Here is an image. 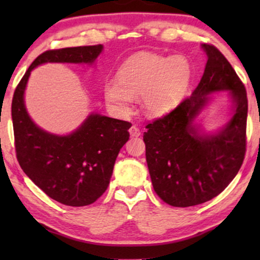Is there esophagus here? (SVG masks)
Segmentation results:
<instances>
[{"label": "esophagus", "mask_w": 260, "mask_h": 260, "mask_svg": "<svg viewBox=\"0 0 260 260\" xmlns=\"http://www.w3.org/2000/svg\"><path fill=\"white\" fill-rule=\"evenodd\" d=\"M129 133H130V135L133 137H138V136H141V130L138 129V127L136 126V125H133L129 129Z\"/></svg>", "instance_id": "obj_1"}]
</instances>
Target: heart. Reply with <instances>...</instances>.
Masks as SVG:
<instances>
[{"label": "heart", "instance_id": "heart-1", "mask_svg": "<svg viewBox=\"0 0 260 260\" xmlns=\"http://www.w3.org/2000/svg\"><path fill=\"white\" fill-rule=\"evenodd\" d=\"M190 79L191 65L184 56L141 53L120 67L118 80L105 81L104 93L119 113L129 111L133 97L141 95L142 110L148 116H162L181 101Z\"/></svg>", "mask_w": 260, "mask_h": 260}]
</instances>
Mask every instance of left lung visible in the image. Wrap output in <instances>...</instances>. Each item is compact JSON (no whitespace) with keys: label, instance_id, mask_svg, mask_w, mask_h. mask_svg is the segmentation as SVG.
Returning <instances> with one entry per match:
<instances>
[{"label":"left lung","instance_id":"8db88e82","mask_svg":"<svg viewBox=\"0 0 260 260\" xmlns=\"http://www.w3.org/2000/svg\"><path fill=\"white\" fill-rule=\"evenodd\" d=\"M208 56L200 83L188 98L143 135L145 157L156 194L174 207L204 204L219 195L239 172L246 152L247 93L243 81L221 52L204 44ZM231 90L235 113L218 134L201 137L192 125L216 90Z\"/></svg>","mask_w":260,"mask_h":260}]
</instances>
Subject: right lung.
Segmentation results:
<instances>
[{
  "label": "right lung",
  "instance_id": "add662e5",
  "mask_svg": "<svg viewBox=\"0 0 260 260\" xmlns=\"http://www.w3.org/2000/svg\"><path fill=\"white\" fill-rule=\"evenodd\" d=\"M102 49V45H94L44 52L17 84L12 102L20 167L49 198L73 207L93 204L108 189L117 156L129 140L131 123L92 113L74 133L56 136L31 122L23 93L34 67L45 62L92 63Z\"/></svg>",
  "mask_w": 260,
  "mask_h": 260
}]
</instances>
